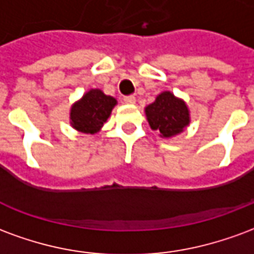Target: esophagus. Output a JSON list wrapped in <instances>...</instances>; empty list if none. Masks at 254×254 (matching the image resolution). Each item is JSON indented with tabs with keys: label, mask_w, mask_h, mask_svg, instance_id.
I'll return each mask as SVG.
<instances>
[{
	"label": "esophagus",
	"mask_w": 254,
	"mask_h": 254,
	"mask_svg": "<svg viewBox=\"0 0 254 254\" xmlns=\"http://www.w3.org/2000/svg\"><path fill=\"white\" fill-rule=\"evenodd\" d=\"M124 102L127 103V105H133V103L136 102V98H134L133 95H129V96H125V98H124Z\"/></svg>",
	"instance_id": "esophagus-1"
}]
</instances>
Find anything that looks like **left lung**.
<instances>
[{"instance_id":"8db88e82","label":"left lung","mask_w":254,"mask_h":254,"mask_svg":"<svg viewBox=\"0 0 254 254\" xmlns=\"http://www.w3.org/2000/svg\"><path fill=\"white\" fill-rule=\"evenodd\" d=\"M145 116L152 130H158L160 137H173L181 133L190 122L187 103L165 91L156 96L154 103L145 107Z\"/></svg>"}]
</instances>
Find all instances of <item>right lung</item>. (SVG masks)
Instances as JSON below:
<instances>
[{"label":"right lung","mask_w":254,"mask_h":254,"mask_svg":"<svg viewBox=\"0 0 254 254\" xmlns=\"http://www.w3.org/2000/svg\"><path fill=\"white\" fill-rule=\"evenodd\" d=\"M117 105L113 96L105 95L100 89H89L70 109V125L81 133L99 132Z\"/></svg>","instance_id":"right-lung-1"}]
</instances>
